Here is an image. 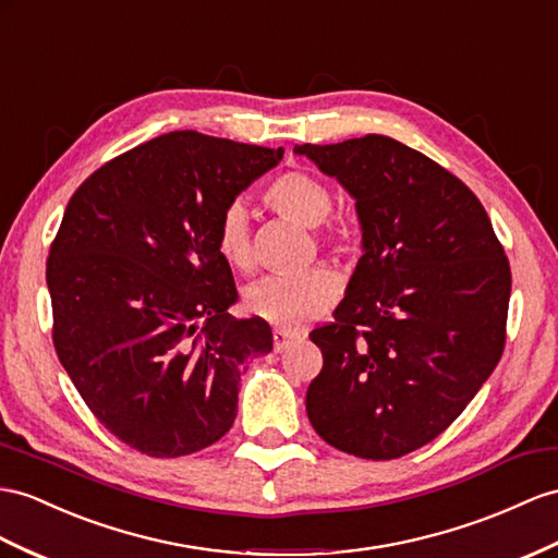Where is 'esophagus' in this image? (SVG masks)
<instances>
[{
	"mask_svg": "<svg viewBox=\"0 0 558 558\" xmlns=\"http://www.w3.org/2000/svg\"><path fill=\"white\" fill-rule=\"evenodd\" d=\"M296 339H299L296 335H290V332H284V330H274V349L280 353V351L288 349L290 344H294Z\"/></svg>",
	"mask_w": 558,
	"mask_h": 558,
	"instance_id": "esophagus-1",
	"label": "esophagus"
}]
</instances>
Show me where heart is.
<instances>
[{"mask_svg":"<svg viewBox=\"0 0 558 558\" xmlns=\"http://www.w3.org/2000/svg\"><path fill=\"white\" fill-rule=\"evenodd\" d=\"M266 205L308 228L320 226L332 211L335 197L330 185L311 171L290 169L282 171L264 191ZM327 245L349 247L353 231L349 226H327L318 231ZM214 247L221 259L238 270L254 266L252 228L245 205H228L214 226ZM339 294V280L327 268H311L294 276H268L247 290L245 304L252 316L264 318L284 330H296L313 318H318L335 304Z\"/></svg>","mask_w":558,"mask_h":558,"instance_id":"heart-1","label":"heart"}]
</instances>
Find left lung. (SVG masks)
I'll return each mask as SVG.
<instances>
[{
  "instance_id": "left-lung-1",
  "label": "left lung",
  "mask_w": 558,
  "mask_h": 558,
  "mask_svg": "<svg viewBox=\"0 0 558 558\" xmlns=\"http://www.w3.org/2000/svg\"><path fill=\"white\" fill-rule=\"evenodd\" d=\"M294 153L344 185L363 231L335 320L311 332L308 420L341 452L396 460L446 432L502 359L509 259L478 197L401 141Z\"/></svg>"
}]
</instances>
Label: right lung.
Wrapping results in <instances>:
<instances>
[{
	"label": "right lung",
	"instance_id": "obj_1",
	"mask_svg": "<svg viewBox=\"0 0 558 558\" xmlns=\"http://www.w3.org/2000/svg\"><path fill=\"white\" fill-rule=\"evenodd\" d=\"M282 153L169 132L70 197L47 259L53 347L94 417L143 454L217 442L242 369L274 349L266 320L228 313L238 290L214 226Z\"/></svg>",
	"mask_w": 558,
	"mask_h": 558
}]
</instances>
